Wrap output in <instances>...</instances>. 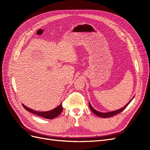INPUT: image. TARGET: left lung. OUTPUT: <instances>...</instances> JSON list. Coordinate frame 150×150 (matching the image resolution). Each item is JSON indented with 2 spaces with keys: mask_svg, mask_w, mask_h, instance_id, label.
I'll list each match as a JSON object with an SVG mask.
<instances>
[{
  "mask_svg": "<svg viewBox=\"0 0 150 150\" xmlns=\"http://www.w3.org/2000/svg\"><path fill=\"white\" fill-rule=\"evenodd\" d=\"M134 97H133L132 99H131V100L128 103V104H126V105H125L123 108H122L120 109V110H116V111H111V112H99V111H98L95 110V109H94V108L92 107L91 104H90L89 102V105L91 110V111L94 113V114H95V115L98 116H99V117H104V118H106V117H111V116H115V115H117V114H118V113H120V112H121V111H123V110H125V109L127 106H128V105L131 103V101L133 100Z\"/></svg>",
  "mask_w": 150,
  "mask_h": 150,
  "instance_id": "8db88e82",
  "label": "left lung"
}]
</instances>
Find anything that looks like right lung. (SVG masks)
I'll use <instances>...</instances> for the list:
<instances>
[{
  "label": "right lung",
  "mask_w": 150,
  "mask_h": 150,
  "mask_svg": "<svg viewBox=\"0 0 150 150\" xmlns=\"http://www.w3.org/2000/svg\"><path fill=\"white\" fill-rule=\"evenodd\" d=\"M22 106H23V107L25 108V110L32 112L33 114H34V115H36L38 116L43 117H44V118L49 119V120L54 119V118H55V117H56L57 116H58L62 112V110H63L62 103L60 104V105L57 106L56 108H54V109H53V110H52L51 111H35L34 110H32V109H30V108H28L23 104H22Z\"/></svg>",
  "instance_id": "add662e5"
}]
</instances>
